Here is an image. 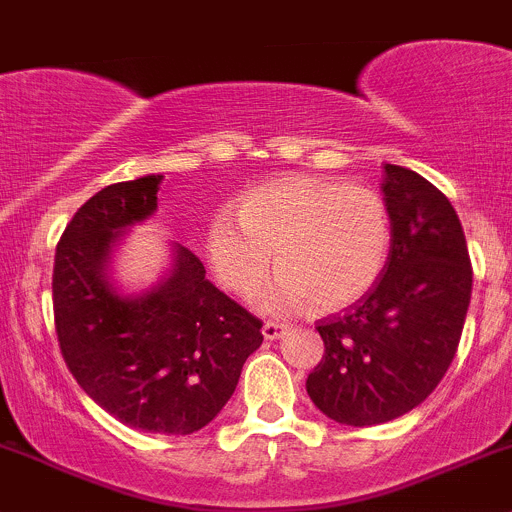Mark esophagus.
Returning <instances> with one entry per match:
<instances>
[{"instance_id":"34e87169","label":"esophagus","mask_w":512,"mask_h":512,"mask_svg":"<svg viewBox=\"0 0 512 512\" xmlns=\"http://www.w3.org/2000/svg\"><path fill=\"white\" fill-rule=\"evenodd\" d=\"M287 332V324L282 322H265L262 324V334H265V339H277L280 334Z\"/></svg>"}]
</instances>
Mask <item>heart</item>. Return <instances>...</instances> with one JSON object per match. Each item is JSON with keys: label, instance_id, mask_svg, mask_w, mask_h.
<instances>
[{"label": "heart", "instance_id": "1", "mask_svg": "<svg viewBox=\"0 0 512 512\" xmlns=\"http://www.w3.org/2000/svg\"><path fill=\"white\" fill-rule=\"evenodd\" d=\"M391 250L384 198L366 185L292 175L247 190L237 218L218 213L205 232V255L225 289L242 299L260 292L275 257L280 280L267 307L297 312L317 304L337 312L379 282Z\"/></svg>", "mask_w": 512, "mask_h": 512}]
</instances>
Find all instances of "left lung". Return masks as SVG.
Masks as SVG:
<instances>
[{"label": "left lung", "instance_id": "obj_1", "mask_svg": "<svg viewBox=\"0 0 512 512\" xmlns=\"http://www.w3.org/2000/svg\"><path fill=\"white\" fill-rule=\"evenodd\" d=\"M391 250L369 294L319 319L324 356L307 376L322 414L376 426L416 409L456 356L471 302L466 235L446 195L401 165H384Z\"/></svg>", "mask_w": 512, "mask_h": 512}]
</instances>
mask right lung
<instances>
[{"instance_id": "right-lung-1", "label": "right lung", "mask_w": 512, "mask_h": 512, "mask_svg": "<svg viewBox=\"0 0 512 512\" xmlns=\"http://www.w3.org/2000/svg\"><path fill=\"white\" fill-rule=\"evenodd\" d=\"M163 175L113 183L66 225L54 257V324L81 389L126 426L188 436L208 426L235 391L262 322L205 280L188 247H175L168 280L121 297L106 280L113 240L151 218Z\"/></svg>"}]
</instances>
